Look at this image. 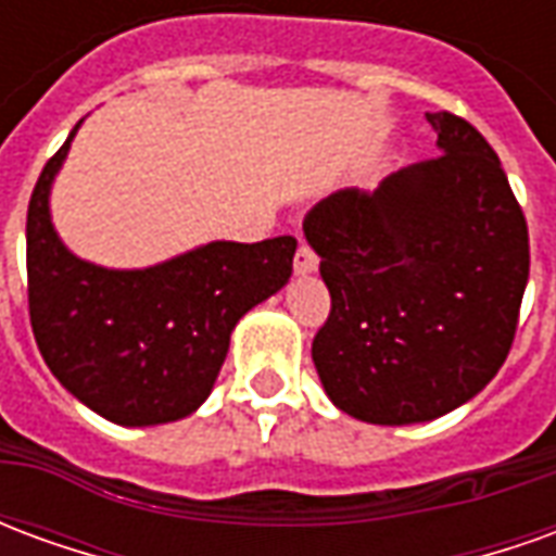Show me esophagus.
<instances>
[{"instance_id": "1", "label": "esophagus", "mask_w": 556, "mask_h": 556, "mask_svg": "<svg viewBox=\"0 0 556 556\" xmlns=\"http://www.w3.org/2000/svg\"><path fill=\"white\" fill-rule=\"evenodd\" d=\"M315 270H318V255H315L306 243H301L298 253H294V274H298V277H309Z\"/></svg>"}]
</instances>
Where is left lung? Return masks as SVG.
I'll use <instances>...</instances> for the list:
<instances>
[{"instance_id":"left-lung-1","label":"left lung","mask_w":556,"mask_h":556,"mask_svg":"<svg viewBox=\"0 0 556 556\" xmlns=\"http://www.w3.org/2000/svg\"><path fill=\"white\" fill-rule=\"evenodd\" d=\"M441 157L321 199L303 235L330 315L313 339L349 417L410 426L477 396L513 349L530 274L527 219L477 127L426 113Z\"/></svg>"}]
</instances>
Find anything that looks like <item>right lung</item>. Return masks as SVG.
<instances>
[{
  "label": "right lung",
  "mask_w": 556,
  "mask_h": 556,
  "mask_svg": "<svg viewBox=\"0 0 556 556\" xmlns=\"http://www.w3.org/2000/svg\"><path fill=\"white\" fill-rule=\"evenodd\" d=\"M79 125L29 199L31 333L59 384L103 419L175 422L211 396L235 325L289 282L298 241H211L137 270L77 258L53 226L50 190Z\"/></svg>",
  "instance_id": "right-lung-1"
}]
</instances>
